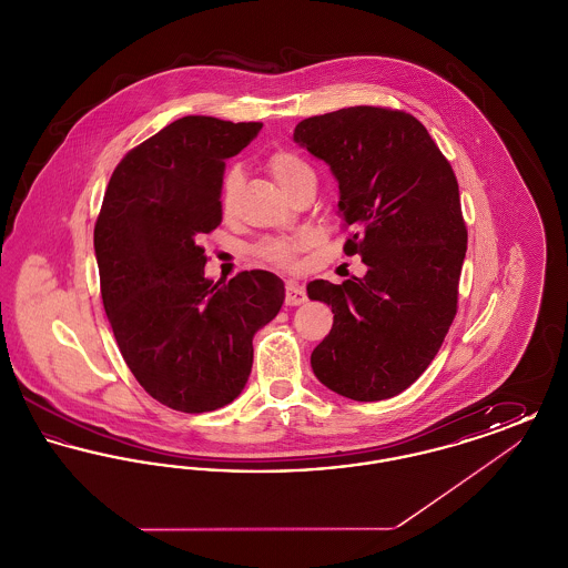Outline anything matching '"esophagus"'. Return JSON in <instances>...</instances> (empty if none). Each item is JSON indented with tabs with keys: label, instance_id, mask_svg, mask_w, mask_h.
<instances>
[{
	"label": "esophagus",
	"instance_id": "esophagus-1",
	"mask_svg": "<svg viewBox=\"0 0 568 568\" xmlns=\"http://www.w3.org/2000/svg\"><path fill=\"white\" fill-rule=\"evenodd\" d=\"M306 302V292L302 290V285H297L296 281H287L285 285V304L287 306H300Z\"/></svg>",
	"mask_w": 568,
	"mask_h": 568
}]
</instances>
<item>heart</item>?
I'll return each mask as SVG.
<instances>
[{
    "label": "heart",
    "instance_id": "heart-1",
    "mask_svg": "<svg viewBox=\"0 0 568 568\" xmlns=\"http://www.w3.org/2000/svg\"><path fill=\"white\" fill-rule=\"evenodd\" d=\"M266 163H268V170L276 179V183L287 193L296 190L297 185L304 183L306 179L315 176L308 163L304 162L296 153L285 151V149H278L271 153ZM241 187H243V172H241V168L234 165L227 170V174L223 176V183H221V209L223 211L232 209ZM304 244H306L304 239H268V241L257 244V255L274 266H290L294 262L297 251L304 248Z\"/></svg>",
    "mask_w": 568,
    "mask_h": 568
}]
</instances>
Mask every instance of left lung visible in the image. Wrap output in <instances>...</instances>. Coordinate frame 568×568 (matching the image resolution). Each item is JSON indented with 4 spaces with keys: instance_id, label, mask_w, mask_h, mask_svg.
<instances>
[{
    "instance_id": "1",
    "label": "left lung",
    "mask_w": 568,
    "mask_h": 568,
    "mask_svg": "<svg viewBox=\"0 0 568 568\" xmlns=\"http://www.w3.org/2000/svg\"><path fill=\"white\" fill-rule=\"evenodd\" d=\"M294 142L329 165L347 255L368 266L341 285L311 281L334 324L311 366L327 389L377 403L422 377L456 317L466 225L456 174L400 110L352 106L300 121Z\"/></svg>"
}]
</instances>
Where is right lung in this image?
Segmentation results:
<instances>
[{
    "mask_svg": "<svg viewBox=\"0 0 568 568\" xmlns=\"http://www.w3.org/2000/svg\"><path fill=\"white\" fill-rule=\"evenodd\" d=\"M260 130L183 116L130 151L104 193L93 232L104 311L138 383L174 410L206 413L239 398L253 336L285 300L272 272L215 283L197 244L223 216L225 160Z\"/></svg>",
    "mask_w": 568,
    "mask_h": 568,
    "instance_id": "add662e5",
    "label": "right lung"
}]
</instances>
